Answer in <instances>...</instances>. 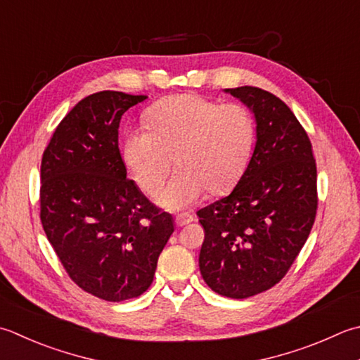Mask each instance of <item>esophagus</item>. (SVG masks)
<instances>
[{"label":"esophagus","mask_w":360,"mask_h":360,"mask_svg":"<svg viewBox=\"0 0 360 360\" xmlns=\"http://www.w3.org/2000/svg\"><path fill=\"white\" fill-rule=\"evenodd\" d=\"M192 221H193V217L188 215V214H179V215H176V218H174V223H176V226H178V228L186 226V224L192 223Z\"/></svg>","instance_id":"34e87169"}]
</instances>
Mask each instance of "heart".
<instances>
[{"label": "heart", "instance_id": "heart-1", "mask_svg": "<svg viewBox=\"0 0 360 360\" xmlns=\"http://www.w3.org/2000/svg\"><path fill=\"white\" fill-rule=\"evenodd\" d=\"M146 122L148 128L126 134L123 159L148 196L159 192L174 159L178 172L159 195L162 207H188L204 190L224 195L240 181L256 140L255 118L245 105L196 94L173 95L154 103Z\"/></svg>", "mask_w": 360, "mask_h": 360}]
</instances>
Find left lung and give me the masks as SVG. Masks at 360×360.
<instances>
[{"label":"left lung","instance_id":"1","mask_svg":"<svg viewBox=\"0 0 360 360\" xmlns=\"http://www.w3.org/2000/svg\"><path fill=\"white\" fill-rule=\"evenodd\" d=\"M256 120V146L238 184L198 210L201 276L221 297L243 300L285 276L315 221L312 145L290 108L259 87L224 89Z\"/></svg>","mask_w":360,"mask_h":360}]
</instances>
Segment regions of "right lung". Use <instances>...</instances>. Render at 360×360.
Returning <instances> with one entry per match:
<instances>
[{
	"label": "right lung",
	"instance_id": "obj_1",
	"mask_svg": "<svg viewBox=\"0 0 360 360\" xmlns=\"http://www.w3.org/2000/svg\"><path fill=\"white\" fill-rule=\"evenodd\" d=\"M145 95H89L56 128L41 158L40 220L49 243L82 290L105 301L137 298L151 285L159 255L173 234L126 178L120 120Z\"/></svg>",
	"mask_w": 360,
	"mask_h": 360
}]
</instances>
